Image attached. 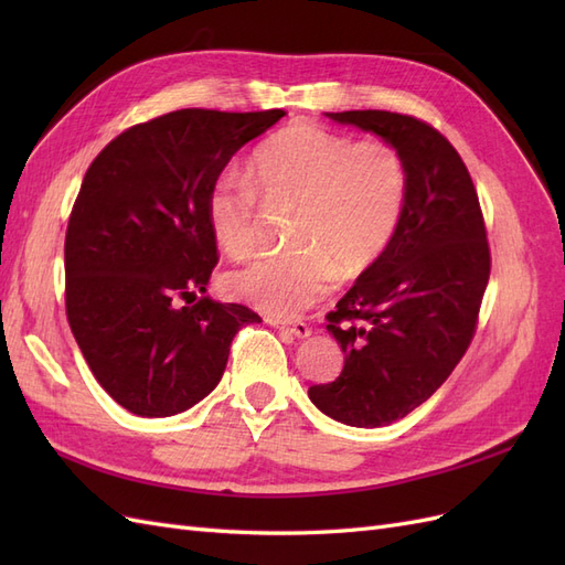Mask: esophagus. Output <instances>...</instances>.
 <instances>
[{
  "label": "esophagus",
  "mask_w": 565,
  "mask_h": 565,
  "mask_svg": "<svg viewBox=\"0 0 565 565\" xmlns=\"http://www.w3.org/2000/svg\"><path fill=\"white\" fill-rule=\"evenodd\" d=\"M268 322L273 324V328H280V330H285V332H289V334H295V337H309L311 334V328L306 322H301V320H297V322H285V320H278V318H268Z\"/></svg>",
  "instance_id": "obj_1"
}]
</instances>
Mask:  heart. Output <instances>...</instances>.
I'll return each mask as SVG.
<instances>
[{
	"label": "heart",
	"mask_w": 565,
	"mask_h": 565,
	"mask_svg": "<svg viewBox=\"0 0 565 565\" xmlns=\"http://www.w3.org/2000/svg\"><path fill=\"white\" fill-rule=\"evenodd\" d=\"M249 183L221 177L207 193V221L228 256L259 245V194L270 207H297L282 254L256 256L226 278L228 292L268 316H299L332 289L334 270L358 278L398 233L407 164L380 136L353 141L299 122L268 139L249 162Z\"/></svg>",
	"instance_id": "1"
}]
</instances>
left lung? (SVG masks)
<instances>
[{"instance_id":"8db88e82","label":"left lung","mask_w":565,"mask_h":565,"mask_svg":"<svg viewBox=\"0 0 565 565\" xmlns=\"http://www.w3.org/2000/svg\"><path fill=\"white\" fill-rule=\"evenodd\" d=\"M330 119L382 136L407 164L396 237L324 316L344 370L309 388L324 415L374 429L431 398L467 353L490 278L488 231L467 164L429 122L388 110Z\"/></svg>"}]
</instances>
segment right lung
Masks as SVG:
<instances>
[{"instance_id": "1", "label": "right lung", "mask_w": 565, "mask_h": 565, "mask_svg": "<svg viewBox=\"0 0 565 565\" xmlns=\"http://www.w3.org/2000/svg\"><path fill=\"white\" fill-rule=\"evenodd\" d=\"M285 110L183 108L134 125L84 174L65 231V316L108 396L139 417L183 413L218 384L259 313L198 292L218 264L207 193Z\"/></svg>"}]
</instances>
